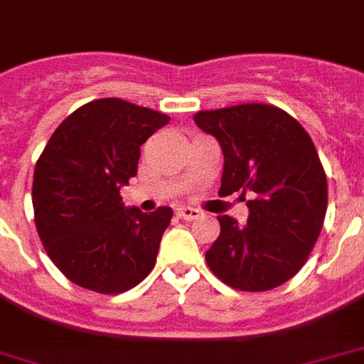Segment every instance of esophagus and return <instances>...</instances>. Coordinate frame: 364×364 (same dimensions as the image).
Instances as JSON below:
<instances>
[{
    "instance_id": "esophagus-1",
    "label": "esophagus",
    "mask_w": 364,
    "mask_h": 364,
    "mask_svg": "<svg viewBox=\"0 0 364 364\" xmlns=\"http://www.w3.org/2000/svg\"><path fill=\"white\" fill-rule=\"evenodd\" d=\"M202 215L198 210H194V208H185V205H181V208H177V217L179 219H185V221H194V219H198V217Z\"/></svg>"
}]
</instances>
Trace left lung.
<instances>
[{
	"instance_id": "obj_1",
	"label": "left lung",
	"mask_w": 364,
	"mask_h": 364,
	"mask_svg": "<svg viewBox=\"0 0 364 364\" xmlns=\"http://www.w3.org/2000/svg\"><path fill=\"white\" fill-rule=\"evenodd\" d=\"M223 149L219 196L251 194L247 225L217 217L221 234L205 262L223 283L259 293L304 266L327 213V176L299 121L276 105L242 104L194 115Z\"/></svg>"
}]
</instances>
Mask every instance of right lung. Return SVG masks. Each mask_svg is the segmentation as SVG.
Returning <instances> with one entry per match:
<instances>
[{
  "instance_id": "1",
  "label": "right lung",
  "mask_w": 364,
  "mask_h": 364,
  "mask_svg": "<svg viewBox=\"0 0 364 364\" xmlns=\"http://www.w3.org/2000/svg\"><path fill=\"white\" fill-rule=\"evenodd\" d=\"M170 122L119 98L94 100L54 130L33 171V215L45 251L70 282L96 293L136 287L156 262L171 208H124L139 147Z\"/></svg>"
}]
</instances>
